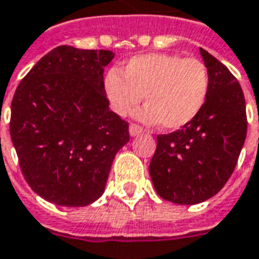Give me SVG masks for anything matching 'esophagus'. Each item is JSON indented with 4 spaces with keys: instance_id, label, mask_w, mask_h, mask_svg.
I'll return each mask as SVG.
<instances>
[{
    "instance_id": "esophagus-1",
    "label": "esophagus",
    "mask_w": 259,
    "mask_h": 259,
    "mask_svg": "<svg viewBox=\"0 0 259 259\" xmlns=\"http://www.w3.org/2000/svg\"><path fill=\"white\" fill-rule=\"evenodd\" d=\"M141 134H144V130L141 126L137 125V124H131L130 125V135L131 137H138Z\"/></svg>"
}]
</instances>
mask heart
I'll use <instances>...</instances> for the list:
<instances>
[{
  "mask_svg": "<svg viewBox=\"0 0 259 259\" xmlns=\"http://www.w3.org/2000/svg\"><path fill=\"white\" fill-rule=\"evenodd\" d=\"M206 65L197 58L150 53L131 58L122 74L111 69L104 78V92L115 114L128 115L145 96L137 118L160 124L167 131L188 125L202 110L209 92Z\"/></svg>",
  "mask_w": 259,
  "mask_h": 259,
  "instance_id": "b5f03b06",
  "label": "heart"
}]
</instances>
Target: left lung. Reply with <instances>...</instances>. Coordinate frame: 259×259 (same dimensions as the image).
I'll use <instances>...</instances> for the list:
<instances>
[{"label":"left lung","instance_id":"8db88e82","mask_svg":"<svg viewBox=\"0 0 259 259\" xmlns=\"http://www.w3.org/2000/svg\"><path fill=\"white\" fill-rule=\"evenodd\" d=\"M209 72V92L199 114L167 135H157L149 164L159 197L195 205L216 195L230 179L247 137L245 99L233 74L199 49Z\"/></svg>","mask_w":259,"mask_h":259}]
</instances>
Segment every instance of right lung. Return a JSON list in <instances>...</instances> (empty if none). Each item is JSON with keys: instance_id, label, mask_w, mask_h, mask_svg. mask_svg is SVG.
<instances>
[{"instance_id": "1", "label": "right lung", "mask_w": 259, "mask_h": 259, "mask_svg": "<svg viewBox=\"0 0 259 259\" xmlns=\"http://www.w3.org/2000/svg\"><path fill=\"white\" fill-rule=\"evenodd\" d=\"M107 50L60 46L40 58L16 88L11 139L33 191L60 206L79 208L103 195L128 124L109 109Z\"/></svg>"}]
</instances>
